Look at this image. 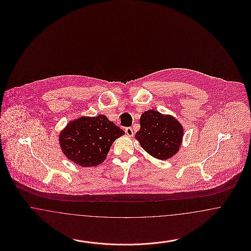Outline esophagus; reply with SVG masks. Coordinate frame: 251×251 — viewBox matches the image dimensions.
<instances>
[{"label": "esophagus", "mask_w": 251, "mask_h": 251, "mask_svg": "<svg viewBox=\"0 0 251 251\" xmlns=\"http://www.w3.org/2000/svg\"><path fill=\"white\" fill-rule=\"evenodd\" d=\"M125 132H126V134L128 135V136H133V131H132V129L131 128H126L125 129Z\"/></svg>", "instance_id": "1"}]
</instances>
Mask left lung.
Returning a JSON list of instances; mask_svg holds the SVG:
<instances>
[{
    "label": "left lung",
    "mask_w": 251,
    "mask_h": 251,
    "mask_svg": "<svg viewBox=\"0 0 251 251\" xmlns=\"http://www.w3.org/2000/svg\"><path fill=\"white\" fill-rule=\"evenodd\" d=\"M183 134V127L176 118L151 109L141 115L135 139L150 155L167 160L178 153Z\"/></svg>",
    "instance_id": "obj_1"
}]
</instances>
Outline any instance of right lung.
Wrapping results in <instances>:
<instances>
[{
	"instance_id": "add662e5",
	"label": "right lung",
	"mask_w": 251,
	"mask_h": 251,
	"mask_svg": "<svg viewBox=\"0 0 251 251\" xmlns=\"http://www.w3.org/2000/svg\"><path fill=\"white\" fill-rule=\"evenodd\" d=\"M125 134L106 116L81 117L70 121L60 131V148L64 155L78 166L96 167L107 157L116 139Z\"/></svg>"
}]
</instances>
